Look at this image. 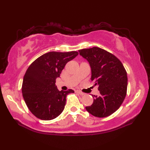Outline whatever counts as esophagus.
Wrapping results in <instances>:
<instances>
[{
    "instance_id": "obj_1",
    "label": "esophagus",
    "mask_w": 150,
    "mask_h": 150,
    "mask_svg": "<svg viewBox=\"0 0 150 150\" xmlns=\"http://www.w3.org/2000/svg\"><path fill=\"white\" fill-rule=\"evenodd\" d=\"M76 93H77L78 94H79L80 95H81V96H83V95H85V93H82V92H81V91H76Z\"/></svg>"
}]
</instances>
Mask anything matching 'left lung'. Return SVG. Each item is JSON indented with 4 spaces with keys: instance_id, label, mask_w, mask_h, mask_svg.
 Wrapping results in <instances>:
<instances>
[{
    "instance_id": "1",
    "label": "left lung",
    "mask_w": 150,
    "mask_h": 150,
    "mask_svg": "<svg viewBox=\"0 0 150 150\" xmlns=\"http://www.w3.org/2000/svg\"><path fill=\"white\" fill-rule=\"evenodd\" d=\"M87 60L91 69V79L98 85L99 96L85 108L94 116L104 118L120 108L126 95L128 77L122 63L117 57L98 47L79 50Z\"/></svg>"
}]
</instances>
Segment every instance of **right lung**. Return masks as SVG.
<instances>
[{"label": "right lung", "instance_id": "right-lung-1", "mask_svg": "<svg viewBox=\"0 0 150 150\" xmlns=\"http://www.w3.org/2000/svg\"><path fill=\"white\" fill-rule=\"evenodd\" d=\"M77 55V52H48L28 68L22 82V96L28 108L37 118L53 120L64 110L66 96L74 91H59L55 80L59 77L66 63Z\"/></svg>", "mask_w": 150, "mask_h": 150}]
</instances>
